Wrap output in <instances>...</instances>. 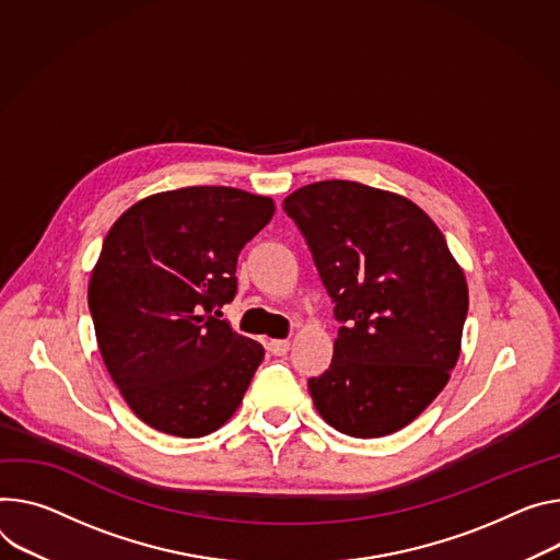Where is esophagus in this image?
Returning <instances> with one entry per match:
<instances>
[{"label":"esophagus","mask_w":560,"mask_h":560,"mask_svg":"<svg viewBox=\"0 0 560 560\" xmlns=\"http://www.w3.org/2000/svg\"><path fill=\"white\" fill-rule=\"evenodd\" d=\"M268 350H270L272 354H277V358H283V354L290 350V341H288V339H272V341L268 343Z\"/></svg>","instance_id":"esophagus-1"}]
</instances>
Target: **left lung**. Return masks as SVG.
<instances>
[{
    "mask_svg": "<svg viewBox=\"0 0 560 560\" xmlns=\"http://www.w3.org/2000/svg\"><path fill=\"white\" fill-rule=\"evenodd\" d=\"M341 324L328 371L308 380L319 416L352 438L413 422L448 382L469 311L438 225L409 198L322 180L283 200Z\"/></svg>",
    "mask_w": 560,
    "mask_h": 560,
    "instance_id": "8db88e82",
    "label": "left lung"
}]
</instances>
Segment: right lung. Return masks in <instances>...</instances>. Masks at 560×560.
<instances>
[{"label":"right lung","instance_id":"obj_1","mask_svg":"<svg viewBox=\"0 0 560 560\" xmlns=\"http://www.w3.org/2000/svg\"><path fill=\"white\" fill-rule=\"evenodd\" d=\"M275 202L234 187H183L129 208L89 281L105 366L151 429L200 438L223 427L264 360V346L219 319L236 294V261Z\"/></svg>","mask_w":560,"mask_h":560}]
</instances>
